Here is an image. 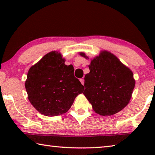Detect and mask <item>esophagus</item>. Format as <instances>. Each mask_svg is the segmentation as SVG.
I'll return each mask as SVG.
<instances>
[{
	"mask_svg": "<svg viewBox=\"0 0 155 155\" xmlns=\"http://www.w3.org/2000/svg\"><path fill=\"white\" fill-rule=\"evenodd\" d=\"M80 81H81V83H82V85H84V79H83V78H81Z\"/></svg>",
	"mask_w": 155,
	"mask_h": 155,
	"instance_id": "1",
	"label": "esophagus"
}]
</instances>
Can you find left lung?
<instances>
[{"label":"left lung","instance_id":"1","mask_svg":"<svg viewBox=\"0 0 155 155\" xmlns=\"http://www.w3.org/2000/svg\"><path fill=\"white\" fill-rule=\"evenodd\" d=\"M80 54L89 59L84 52ZM85 77L83 94L101 115H112L129 103L135 81L128 67L110 52L102 51L89 65Z\"/></svg>","mask_w":155,"mask_h":155}]
</instances>
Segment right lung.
Returning a JSON list of instances; mask_svg holds the SVG:
<instances>
[{
  "instance_id": "add662e5",
  "label": "right lung",
  "mask_w": 155,
  "mask_h": 155,
  "mask_svg": "<svg viewBox=\"0 0 155 155\" xmlns=\"http://www.w3.org/2000/svg\"><path fill=\"white\" fill-rule=\"evenodd\" d=\"M64 63L60 52L52 51L28 72L25 81L28 98L37 111L46 116L66 113L83 91V85L74 75V67Z\"/></svg>"
}]
</instances>
